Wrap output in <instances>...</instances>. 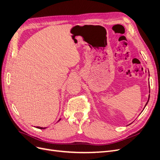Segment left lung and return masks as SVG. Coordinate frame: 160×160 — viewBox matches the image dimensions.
I'll return each instance as SVG.
<instances>
[{
	"instance_id": "8db88e82",
	"label": "left lung",
	"mask_w": 160,
	"mask_h": 160,
	"mask_svg": "<svg viewBox=\"0 0 160 160\" xmlns=\"http://www.w3.org/2000/svg\"><path fill=\"white\" fill-rule=\"evenodd\" d=\"M148 72H149V71H148ZM150 75V74H149ZM149 88H150V84H149ZM149 92H150V90H149ZM149 99H150V95L148 96V101H147V102H146V105H145V106H144V109H143V110L144 109V108H145V107H146V105L148 104V102H149ZM143 110L142 111V112L143 111Z\"/></svg>"
}]
</instances>
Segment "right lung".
<instances>
[{
    "label": "right lung",
    "mask_w": 160,
    "mask_h": 160,
    "mask_svg": "<svg viewBox=\"0 0 160 160\" xmlns=\"http://www.w3.org/2000/svg\"><path fill=\"white\" fill-rule=\"evenodd\" d=\"M61 119H59V120H58L57 122L60 121H61ZM36 128H39V129H45L47 127H36Z\"/></svg>",
    "instance_id": "add662e5"
}]
</instances>
